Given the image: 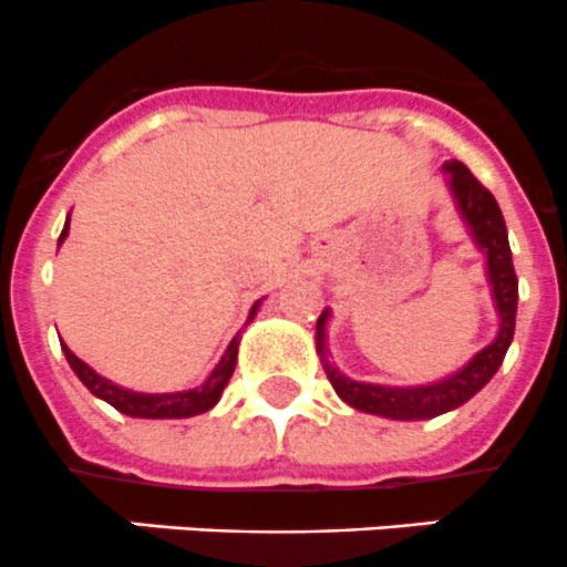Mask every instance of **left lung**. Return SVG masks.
Segmentation results:
<instances>
[{
  "label": "left lung",
  "instance_id": "1",
  "mask_svg": "<svg viewBox=\"0 0 567 567\" xmlns=\"http://www.w3.org/2000/svg\"><path fill=\"white\" fill-rule=\"evenodd\" d=\"M444 173H447L450 192H453L463 221H466L474 244L485 255L491 293H494L496 312H499L496 340L491 346H485L480 353H474L458 373L447 375V379L422 386H381L364 384V381H351L340 370L331 368L329 348H326V320H329V310L320 312L318 318L316 348L334 392L351 409L386 416V420H433V416L458 409V405L466 403L468 398H474V394L494 379V373L499 370L502 359H505L507 348L513 342V331H516L518 277L516 268H513L511 244H507L505 216H502L494 194L468 173V167H463L461 162H447L444 164Z\"/></svg>",
  "mask_w": 567,
  "mask_h": 567
}]
</instances>
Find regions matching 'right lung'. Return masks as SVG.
<instances>
[{"label":"right lung","instance_id":"obj_1","mask_svg":"<svg viewBox=\"0 0 567 567\" xmlns=\"http://www.w3.org/2000/svg\"><path fill=\"white\" fill-rule=\"evenodd\" d=\"M68 219H71V216H68ZM65 238H68V221H65V227H62V233H60V244L65 241ZM257 307H260V301H255V307H251L249 320L255 318ZM249 320H247V323H249ZM238 342H241V334L233 337V342L227 346L225 357L219 359V364H216L214 373L208 375V381H205L203 386H197V390L164 392V394L134 392V390H123V386L112 384V381L104 379V375L95 373L90 364H84L82 359H79L76 353H73L71 348L65 346V342H62V353H65L68 364H71L73 373L79 375V381H82V384L87 386V390L93 392L95 398L106 400L109 405H114L120 414L140 416V420H186V416L203 414V411L214 409V405L219 403L221 392H225L227 381H230L233 370H236Z\"/></svg>","mask_w":567,"mask_h":567}]
</instances>
